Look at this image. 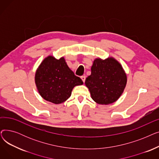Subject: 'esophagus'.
<instances>
[{
  "label": "esophagus",
  "mask_w": 159,
  "mask_h": 159,
  "mask_svg": "<svg viewBox=\"0 0 159 159\" xmlns=\"http://www.w3.org/2000/svg\"><path fill=\"white\" fill-rule=\"evenodd\" d=\"M80 78H81L82 80L83 81V82H85V80H86V77H85V76H81Z\"/></svg>",
  "instance_id": "obj_1"
}]
</instances>
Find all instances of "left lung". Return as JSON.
Returning <instances> with one entry per match:
<instances>
[{"label": "left lung", "mask_w": 159, "mask_h": 159, "mask_svg": "<svg viewBox=\"0 0 159 159\" xmlns=\"http://www.w3.org/2000/svg\"><path fill=\"white\" fill-rule=\"evenodd\" d=\"M127 82L121 65L113 58H97L91 66V73L86 79L91 98L100 104L114 102L122 95Z\"/></svg>", "instance_id": "obj_1"}]
</instances>
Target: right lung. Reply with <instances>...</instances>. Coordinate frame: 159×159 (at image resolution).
I'll return each mask as SVG.
<instances>
[{
    "instance_id": "right-lung-1",
    "label": "right lung",
    "mask_w": 159,
    "mask_h": 159,
    "mask_svg": "<svg viewBox=\"0 0 159 159\" xmlns=\"http://www.w3.org/2000/svg\"><path fill=\"white\" fill-rule=\"evenodd\" d=\"M35 83L42 97L58 104L66 101L71 96L73 88L82 85L83 82L69 68L63 57L57 60L49 56L37 70Z\"/></svg>"
}]
</instances>
